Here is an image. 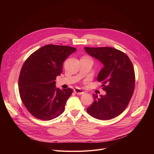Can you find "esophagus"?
<instances>
[{
  "label": "esophagus",
  "instance_id": "1",
  "mask_svg": "<svg viewBox=\"0 0 154 154\" xmlns=\"http://www.w3.org/2000/svg\"><path fill=\"white\" fill-rule=\"evenodd\" d=\"M74 91L76 94H78V95H82V94H84V92L79 88H75L74 90Z\"/></svg>",
  "mask_w": 154,
  "mask_h": 154
}]
</instances>
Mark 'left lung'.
I'll use <instances>...</instances> for the list:
<instances>
[{
	"instance_id": "obj_1",
	"label": "left lung",
	"mask_w": 154,
	"mask_h": 154,
	"mask_svg": "<svg viewBox=\"0 0 154 154\" xmlns=\"http://www.w3.org/2000/svg\"><path fill=\"white\" fill-rule=\"evenodd\" d=\"M84 48L104 65L98 74L97 80L102 83L103 91L107 93L100 97L93 94L94 101L87 112L97 119L114 118L124 111L132 97L135 82L133 64L127 54L114 48Z\"/></svg>"
}]
</instances>
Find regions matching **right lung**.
<instances>
[{"mask_svg": "<svg viewBox=\"0 0 154 154\" xmlns=\"http://www.w3.org/2000/svg\"><path fill=\"white\" fill-rule=\"evenodd\" d=\"M75 51L69 46L47 45L32 53L23 63L19 78V94L34 117L50 120L64 111L73 91L57 88L55 80L62 72L63 62Z\"/></svg>", "mask_w": 154, "mask_h": 154, "instance_id": "right-lung-1", "label": "right lung"}]
</instances>
